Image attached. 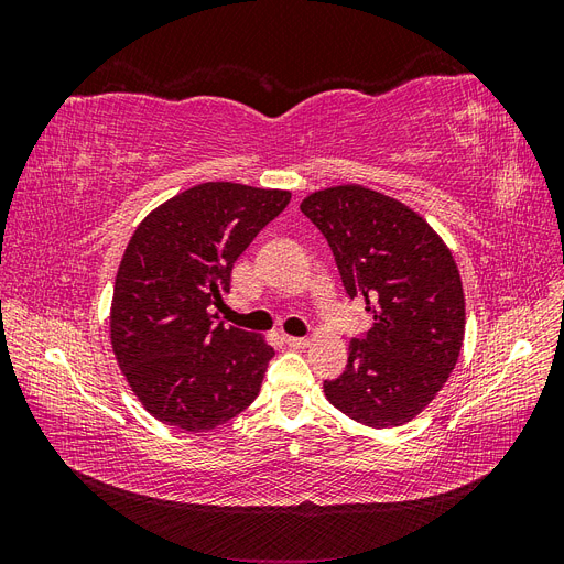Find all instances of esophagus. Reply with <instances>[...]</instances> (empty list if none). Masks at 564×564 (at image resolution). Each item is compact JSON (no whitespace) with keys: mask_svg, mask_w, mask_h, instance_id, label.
I'll return each instance as SVG.
<instances>
[{"mask_svg":"<svg viewBox=\"0 0 564 564\" xmlns=\"http://www.w3.org/2000/svg\"><path fill=\"white\" fill-rule=\"evenodd\" d=\"M284 344L292 346V348H305L311 344L308 338H301V336H284Z\"/></svg>","mask_w":564,"mask_h":564,"instance_id":"34e87169","label":"esophagus"}]
</instances>
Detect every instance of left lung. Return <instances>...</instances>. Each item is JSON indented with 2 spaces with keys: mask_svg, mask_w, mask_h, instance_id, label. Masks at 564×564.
<instances>
[{
  "mask_svg": "<svg viewBox=\"0 0 564 564\" xmlns=\"http://www.w3.org/2000/svg\"><path fill=\"white\" fill-rule=\"evenodd\" d=\"M301 212L327 237L348 296L373 317L324 395L369 429L416 419L464 346L466 299L449 247L414 209L365 185L317 191Z\"/></svg>",
  "mask_w": 564,
  "mask_h": 564,
  "instance_id": "8db88e82",
  "label": "left lung"
}]
</instances>
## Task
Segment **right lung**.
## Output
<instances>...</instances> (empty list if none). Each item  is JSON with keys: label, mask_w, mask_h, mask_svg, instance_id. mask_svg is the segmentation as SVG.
Wrapping results in <instances>:
<instances>
[{"label": "right lung", "mask_w": 564, "mask_h": 564, "mask_svg": "<svg viewBox=\"0 0 564 564\" xmlns=\"http://www.w3.org/2000/svg\"><path fill=\"white\" fill-rule=\"evenodd\" d=\"M289 191L199 183L152 209L119 263L110 308L117 365L148 414L187 433L224 425L256 400L270 357L261 334L212 313L240 253Z\"/></svg>", "instance_id": "1"}]
</instances>
